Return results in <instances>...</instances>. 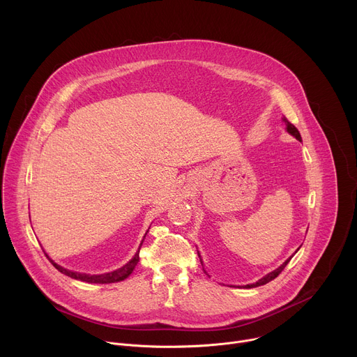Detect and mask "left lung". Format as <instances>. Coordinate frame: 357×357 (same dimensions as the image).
Returning a JSON list of instances; mask_svg holds the SVG:
<instances>
[{
  "instance_id": "left-lung-1",
  "label": "left lung",
  "mask_w": 357,
  "mask_h": 357,
  "mask_svg": "<svg viewBox=\"0 0 357 357\" xmlns=\"http://www.w3.org/2000/svg\"><path fill=\"white\" fill-rule=\"evenodd\" d=\"M283 121H284V123H286V129H287V132L290 134V135H294L298 141H302V137H301V134H299V131H298V128L294 125V123H290L286 118H283ZM199 255V253H198ZM291 257H289L287 261L283 264V265H280L278 269H275L273 272H271V273H268L266 276H264L261 280H257L256 283H252V284H246V287L249 289V287H257V286H262V284H266V283H269L271 280H273L275 278H278L280 273H282V271L286 268V265L289 264V261H290ZM202 262V261H201Z\"/></svg>"
}]
</instances>
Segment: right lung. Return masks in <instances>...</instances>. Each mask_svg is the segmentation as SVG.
<instances>
[{
  "mask_svg": "<svg viewBox=\"0 0 357 357\" xmlns=\"http://www.w3.org/2000/svg\"><path fill=\"white\" fill-rule=\"evenodd\" d=\"M146 235V234H145ZM145 238V236H144ZM144 242V241H142ZM142 242H141V246H142ZM141 249V248H139ZM139 249H138V252L135 253V256L131 259V261H129L126 265H123L122 268H119V269H116V271H114V272H109V273H102V275H85V273H78V272H71V271H68V269H63L62 266H59V265H56L54 261H51L50 259V262L54 265V268L55 269H58L61 273H63V275H67V276H70V278H73V279H77V280H82V282H88V283H114V282H119V280H123L125 278H128L129 275L132 273V271L135 269V266H137V264L139 262Z\"/></svg>",
  "mask_w": 357,
  "mask_h": 357,
  "instance_id": "obj_1",
  "label": "right lung"
}]
</instances>
